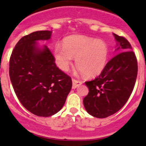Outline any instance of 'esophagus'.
Here are the masks:
<instances>
[{"mask_svg": "<svg viewBox=\"0 0 146 146\" xmlns=\"http://www.w3.org/2000/svg\"><path fill=\"white\" fill-rule=\"evenodd\" d=\"M72 81H73V89H75V88L79 87L80 85H82V83L81 81L76 80V79H73V80H72Z\"/></svg>", "mask_w": 146, "mask_h": 146, "instance_id": "34e87169", "label": "esophagus"}]
</instances>
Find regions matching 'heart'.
Returning a JSON list of instances; mask_svg holds the SVG:
<instances>
[{
  "mask_svg": "<svg viewBox=\"0 0 146 146\" xmlns=\"http://www.w3.org/2000/svg\"><path fill=\"white\" fill-rule=\"evenodd\" d=\"M108 46L104 41L73 35L63 40V46L56 44L53 50L54 61L59 68L67 70L73 57L79 70L88 77L100 75L107 64Z\"/></svg>",
  "mask_w": 146,
  "mask_h": 146,
  "instance_id": "heart-1",
  "label": "heart"
}]
</instances>
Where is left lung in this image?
Segmentation results:
<instances>
[{
  "instance_id": "8db88e82",
  "label": "left lung",
  "mask_w": 146,
  "mask_h": 146,
  "mask_svg": "<svg viewBox=\"0 0 146 146\" xmlns=\"http://www.w3.org/2000/svg\"><path fill=\"white\" fill-rule=\"evenodd\" d=\"M114 35L120 53L108 61L100 76L85 82L89 93L83 99L84 107L97 118L110 117L124 106L131 95L138 74L137 58L131 44L123 36Z\"/></svg>"
}]
</instances>
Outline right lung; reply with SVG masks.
<instances>
[{
    "instance_id": "1",
    "label": "right lung",
    "mask_w": 146,
    "mask_h": 146,
    "mask_svg": "<svg viewBox=\"0 0 146 146\" xmlns=\"http://www.w3.org/2000/svg\"><path fill=\"white\" fill-rule=\"evenodd\" d=\"M51 31H36L19 40L10 58L9 76L23 107L39 117H51L61 110L72 88L71 78L56 65L54 56L36 41L51 38Z\"/></svg>"
}]
</instances>
